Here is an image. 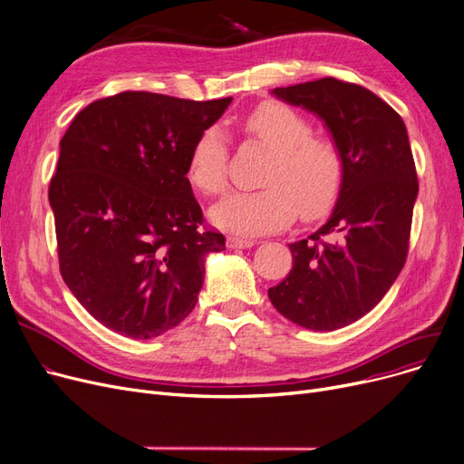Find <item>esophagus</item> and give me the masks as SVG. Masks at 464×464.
I'll list each match as a JSON object with an SVG mask.
<instances>
[{
	"instance_id": "34e87169",
	"label": "esophagus",
	"mask_w": 464,
	"mask_h": 464,
	"mask_svg": "<svg viewBox=\"0 0 464 464\" xmlns=\"http://www.w3.org/2000/svg\"><path fill=\"white\" fill-rule=\"evenodd\" d=\"M256 245V240H248V238H237V237H229L227 238V248L237 250V248H252Z\"/></svg>"
}]
</instances>
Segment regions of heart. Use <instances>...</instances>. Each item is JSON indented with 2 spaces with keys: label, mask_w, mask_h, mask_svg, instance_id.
Wrapping results in <instances>:
<instances>
[{
  "label": "heart",
  "mask_w": 464,
  "mask_h": 464,
  "mask_svg": "<svg viewBox=\"0 0 464 464\" xmlns=\"http://www.w3.org/2000/svg\"><path fill=\"white\" fill-rule=\"evenodd\" d=\"M248 136L273 151L264 186L254 193H235L221 200L210 219L219 229L256 237L292 224L297 210L311 219L326 212L343 179V159L334 142L311 136V125L286 104H259L243 119ZM227 146L218 127L197 136L188 157L189 184L205 195H218L227 184Z\"/></svg>",
  "instance_id": "1"
}]
</instances>
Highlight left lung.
<instances>
[{
	"label": "left lung",
	"instance_id": "8db88e82",
	"mask_svg": "<svg viewBox=\"0 0 464 464\" xmlns=\"http://www.w3.org/2000/svg\"><path fill=\"white\" fill-rule=\"evenodd\" d=\"M271 94L324 123L343 179L326 224L288 245L294 267L269 299L301 328L339 330L370 313L406 264L419 193L408 130L377 94L334 77Z\"/></svg>",
	"mask_w": 464,
	"mask_h": 464
}]
</instances>
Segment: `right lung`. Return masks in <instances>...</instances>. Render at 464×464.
I'll list each match as a JSON object with an SVG mask.
<instances>
[{"label":"right lung","mask_w":464,"mask_h":464,"mask_svg":"<svg viewBox=\"0 0 464 464\" xmlns=\"http://www.w3.org/2000/svg\"><path fill=\"white\" fill-rule=\"evenodd\" d=\"M231 100L119 92L79 111L60 140L49 188L60 273L106 328L151 339L193 311L226 237L198 229L188 157Z\"/></svg>","instance_id":"add662e5"}]
</instances>
